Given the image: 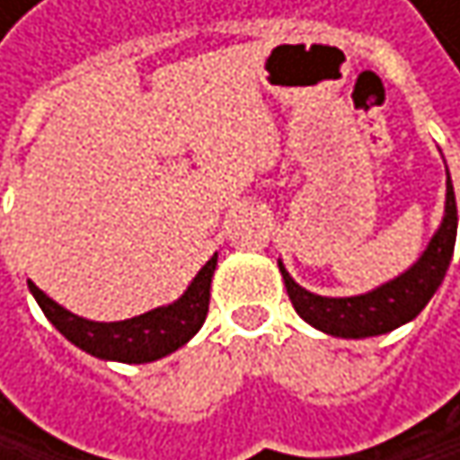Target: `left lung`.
<instances>
[{"label": "left lung", "mask_w": 460, "mask_h": 460, "mask_svg": "<svg viewBox=\"0 0 460 460\" xmlns=\"http://www.w3.org/2000/svg\"><path fill=\"white\" fill-rule=\"evenodd\" d=\"M456 231H458V210H456V194L447 175V202H445V218L442 226L429 242L426 252L418 258L413 269L400 274L397 279L381 285L373 293L354 296V298H322L301 285L293 282V277L279 263L288 296L293 301V309L314 324L322 332L338 335V338H367L389 332L405 322L420 314V309L431 301L437 288L445 279V271L453 258L456 247Z\"/></svg>", "instance_id": "8db88e82"}]
</instances>
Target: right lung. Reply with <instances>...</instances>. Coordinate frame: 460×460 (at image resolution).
Returning a JSON list of instances; mask_svg holds the SVG:
<instances>
[{"mask_svg":"<svg viewBox=\"0 0 460 460\" xmlns=\"http://www.w3.org/2000/svg\"><path fill=\"white\" fill-rule=\"evenodd\" d=\"M216 263H218V255H213L202 266V271L194 277L189 290L175 304L125 322L82 320L66 312L63 306H58L52 298H47L34 282H29V290L34 293L47 320L74 346L101 359L140 365V362H154L175 351L202 327V322L208 317V306H210V282H213Z\"/></svg>","mask_w":460,"mask_h":460,"instance_id":"right-lung-1","label":"right lung"}]
</instances>
